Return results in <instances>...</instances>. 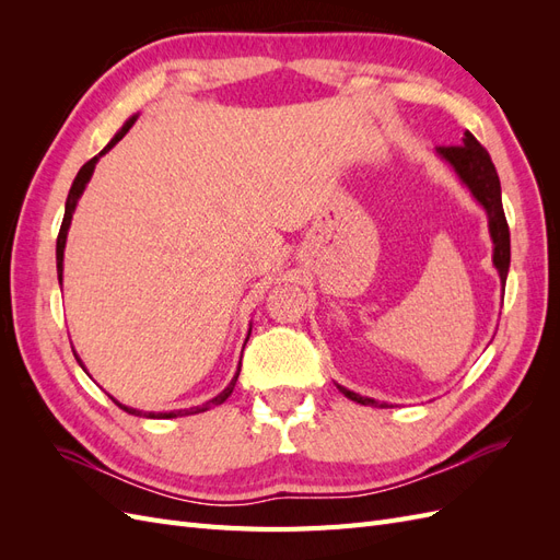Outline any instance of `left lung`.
<instances>
[{
	"label": "left lung",
	"mask_w": 560,
	"mask_h": 560,
	"mask_svg": "<svg viewBox=\"0 0 560 560\" xmlns=\"http://www.w3.org/2000/svg\"><path fill=\"white\" fill-rule=\"evenodd\" d=\"M439 156H444L453 167L455 173L460 175V179L469 186V191L474 194L481 206L488 212V226H490V238H493L495 252H493V264L500 270V280L502 284L506 282V270H510V224H506V217L502 210V191H500V177L493 161H490L488 151L481 147V142L474 138L471 132H465L463 144L457 147H436ZM341 393L364 406H374L378 401L354 395L350 389L338 385ZM383 406V404H381Z\"/></svg>",
	"instance_id": "obj_1"
}]
</instances>
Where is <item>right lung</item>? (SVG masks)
I'll use <instances>...</instances> for the list:
<instances>
[{"label":"right lung","instance_id":"right-lung-1","mask_svg":"<svg viewBox=\"0 0 560 560\" xmlns=\"http://www.w3.org/2000/svg\"><path fill=\"white\" fill-rule=\"evenodd\" d=\"M132 124H135V116L132 118H128V121L124 124V128L118 130L116 135H114V140L100 151L97 156H93L89 163H83V167L79 171V175L74 177V182H72V189H70V194H67V202H65V217H62V224H60V233H58V243H56V259H58V280L62 282V254H65V241H67V229H70V222H72V212H74V208H77V200H79V196L83 194V189H86V184H89V179H91V175H93V171H95V163H97V159L103 156V154H107V151L124 138V135L132 128ZM77 358V354H74ZM79 360V358H77ZM79 364H81V360H79ZM238 376H241V366H238V371H235V376H233V381L224 387V393H219L214 399H210V401H206L202 406H194V409H186V411H171V413H161V416H156V418H177V416H189V413H200V411H208V409H212V406H219V404H224L229 397H231V393H233V387H235V381H238ZM116 401V399H114ZM118 404V401H116ZM121 406V409L126 411V413H132V416H142V411H135V409H128V406H124V404H118ZM149 418H154V413H149Z\"/></svg>","mask_w":560,"mask_h":560}]
</instances>
